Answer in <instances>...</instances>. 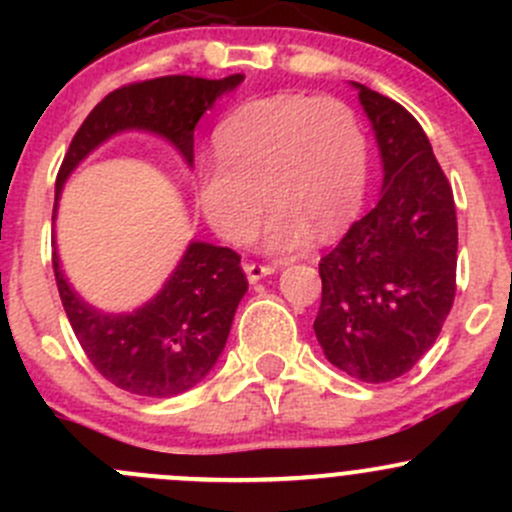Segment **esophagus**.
<instances>
[{"instance_id": "esophagus-1", "label": "esophagus", "mask_w": 512, "mask_h": 512, "mask_svg": "<svg viewBox=\"0 0 512 512\" xmlns=\"http://www.w3.org/2000/svg\"><path fill=\"white\" fill-rule=\"evenodd\" d=\"M242 267H245V275H247V280H250V282L262 280V277L272 275V272L277 270L275 265H262V262H245Z\"/></svg>"}]
</instances>
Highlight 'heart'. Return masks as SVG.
<instances>
[{"mask_svg":"<svg viewBox=\"0 0 512 512\" xmlns=\"http://www.w3.org/2000/svg\"><path fill=\"white\" fill-rule=\"evenodd\" d=\"M215 160L193 173L195 205L232 245L255 230L262 193L272 205L260 230L267 252H294L334 237L369 188V138L349 103L277 94L237 106L215 131Z\"/></svg>","mask_w":512,"mask_h":512,"instance_id":"heart-1","label":"heart"}]
</instances>
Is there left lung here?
Wrapping results in <instances>:
<instances>
[{"instance_id":"1","label":"left lung","mask_w":512,"mask_h":512,"mask_svg":"<svg viewBox=\"0 0 512 512\" xmlns=\"http://www.w3.org/2000/svg\"><path fill=\"white\" fill-rule=\"evenodd\" d=\"M354 86L379 143L384 195L319 262L314 334L334 366L381 384L414 369L441 334L456 297L458 223L451 183L416 118Z\"/></svg>"}]
</instances>
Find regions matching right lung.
Masks as SVG:
<instances>
[{
    "instance_id": "1",
    "label": "right lung",
    "mask_w": 512,
    "mask_h": 512,
    "mask_svg": "<svg viewBox=\"0 0 512 512\" xmlns=\"http://www.w3.org/2000/svg\"><path fill=\"white\" fill-rule=\"evenodd\" d=\"M245 76L225 79L160 76L111 91L76 131L59 175L54 215L71 170L113 133L151 131L173 143L193 165V133L200 116ZM56 287L81 349L103 379L138 396L183 394L205 379L223 354L232 317L247 292L240 255L230 247L190 242L163 289L131 314H103L89 307L51 255Z\"/></svg>"
}]
</instances>
